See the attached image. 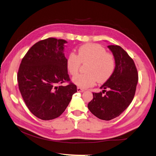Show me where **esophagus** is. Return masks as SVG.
I'll list each match as a JSON object with an SVG mask.
<instances>
[{
    "instance_id": "34e87169",
    "label": "esophagus",
    "mask_w": 156,
    "mask_h": 156,
    "mask_svg": "<svg viewBox=\"0 0 156 156\" xmlns=\"http://www.w3.org/2000/svg\"><path fill=\"white\" fill-rule=\"evenodd\" d=\"M77 91L78 92H84V89H83V88H80V87H77Z\"/></svg>"
}]
</instances>
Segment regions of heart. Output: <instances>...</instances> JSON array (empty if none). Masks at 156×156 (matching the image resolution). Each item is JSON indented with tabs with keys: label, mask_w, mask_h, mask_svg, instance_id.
<instances>
[{
	"label": "heart",
	"mask_w": 156,
	"mask_h": 156,
	"mask_svg": "<svg viewBox=\"0 0 156 156\" xmlns=\"http://www.w3.org/2000/svg\"><path fill=\"white\" fill-rule=\"evenodd\" d=\"M87 64L86 74H79L73 78L78 87L88 88L94 85L96 82L103 83L110 78L115 70L116 60L105 48L96 44H87L78 49V55L71 52L66 59L68 71L72 76L79 72L81 64Z\"/></svg>",
	"instance_id": "1"
}]
</instances>
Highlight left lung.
<instances>
[{"label":"left lung","instance_id":"1","mask_svg":"<svg viewBox=\"0 0 156 156\" xmlns=\"http://www.w3.org/2000/svg\"><path fill=\"white\" fill-rule=\"evenodd\" d=\"M108 48L115 58V70L100 88L103 89L102 92H92L93 99L88 105L92 114L105 121L119 117L129 107L138 82L137 69L133 59L120 46L111 45Z\"/></svg>","mask_w":156,"mask_h":156}]
</instances>
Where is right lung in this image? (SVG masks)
<instances>
[{"label":"right lung","mask_w":156,"mask_h":156,"mask_svg":"<svg viewBox=\"0 0 156 156\" xmlns=\"http://www.w3.org/2000/svg\"><path fill=\"white\" fill-rule=\"evenodd\" d=\"M64 39L49 37L36 43L20 64L19 88L29 110L42 120L59 117L68 107L77 87L68 74L63 53ZM68 82L64 87L61 84Z\"/></svg>","instance_id":"right-lung-1"}]
</instances>
